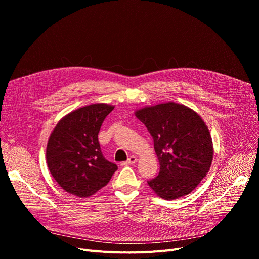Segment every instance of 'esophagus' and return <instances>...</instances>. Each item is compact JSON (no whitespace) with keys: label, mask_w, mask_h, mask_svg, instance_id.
Returning a JSON list of instances; mask_svg holds the SVG:
<instances>
[{"label":"esophagus","mask_w":259,"mask_h":259,"mask_svg":"<svg viewBox=\"0 0 259 259\" xmlns=\"http://www.w3.org/2000/svg\"><path fill=\"white\" fill-rule=\"evenodd\" d=\"M137 162V158L135 155H132V156H130V158L127 159V161L126 162H124V163H122V165H131V164H134V163H136Z\"/></svg>","instance_id":"esophagus-1"}]
</instances>
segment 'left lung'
Returning a JSON list of instances; mask_svg holds the SVG:
<instances>
[{"instance_id":"obj_1","label":"left lung","mask_w":259,"mask_h":259,"mask_svg":"<svg viewBox=\"0 0 259 259\" xmlns=\"http://www.w3.org/2000/svg\"><path fill=\"white\" fill-rule=\"evenodd\" d=\"M153 138L160 173L148 185L164 200L189 194L206 176L214 148L202 117L184 105L164 103L135 111Z\"/></svg>"}]
</instances>
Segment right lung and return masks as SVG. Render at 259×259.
<instances>
[{
  "label": "right lung",
  "instance_id": "add662e5",
  "mask_svg": "<svg viewBox=\"0 0 259 259\" xmlns=\"http://www.w3.org/2000/svg\"><path fill=\"white\" fill-rule=\"evenodd\" d=\"M114 109L93 104L73 110L57 123L46 146V162L52 176L66 192L89 198L105 187L117 169L100 150L98 133Z\"/></svg>",
  "mask_w": 259,
  "mask_h": 259
}]
</instances>
